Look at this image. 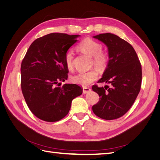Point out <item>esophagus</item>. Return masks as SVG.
I'll use <instances>...</instances> for the list:
<instances>
[{"instance_id": "34e87169", "label": "esophagus", "mask_w": 160, "mask_h": 160, "mask_svg": "<svg viewBox=\"0 0 160 160\" xmlns=\"http://www.w3.org/2000/svg\"><path fill=\"white\" fill-rule=\"evenodd\" d=\"M91 91V89L89 88H86V87H83V93L86 94L89 93V92Z\"/></svg>"}]
</instances>
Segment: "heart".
Masks as SVG:
<instances>
[{"label":"heart","instance_id":"1","mask_svg":"<svg viewBox=\"0 0 160 160\" xmlns=\"http://www.w3.org/2000/svg\"><path fill=\"white\" fill-rule=\"evenodd\" d=\"M78 49L85 54L93 57V65L99 69H103L107 66L109 60L108 53L101 51L102 45L92 38H86L77 46ZM65 62L67 68L71 69L73 67V52L69 49L65 55ZM98 73L95 70L87 72H80L71 77V81L75 84L88 86L98 78Z\"/></svg>","mask_w":160,"mask_h":160}]
</instances>
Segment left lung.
I'll return each mask as SVG.
<instances>
[{"instance_id":"1","label":"left lung","mask_w":160,"mask_h":160,"mask_svg":"<svg viewBox=\"0 0 160 160\" xmlns=\"http://www.w3.org/2000/svg\"><path fill=\"white\" fill-rule=\"evenodd\" d=\"M93 37L108 47V63L98 83H110L111 88L92 87L100 98L92 109L101 119H118L128 112L139 93L142 66L133 47L118 36L103 33Z\"/></svg>"}]
</instances>
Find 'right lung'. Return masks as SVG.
<instances>
[{
  "instance_id": "add662e5",
  "label": "right lung",
  "mask_w": 160,
  "mask_h": 160,
  "mask_svg": "<svg viewBox=\"0 0 160 160\" xmlns=\"http://www.w3.org/2000/svg\"><path fill=\"white\" fill-rule=\"evenodd\" d=\"M79 37L49 34L33 41L24 57L21 89L28 108L38 119L48 122L61 120L68 114L72 99L83 93L76 84L59 87L68 77L65 53Z\"/></svg>"
}]
</instances>
